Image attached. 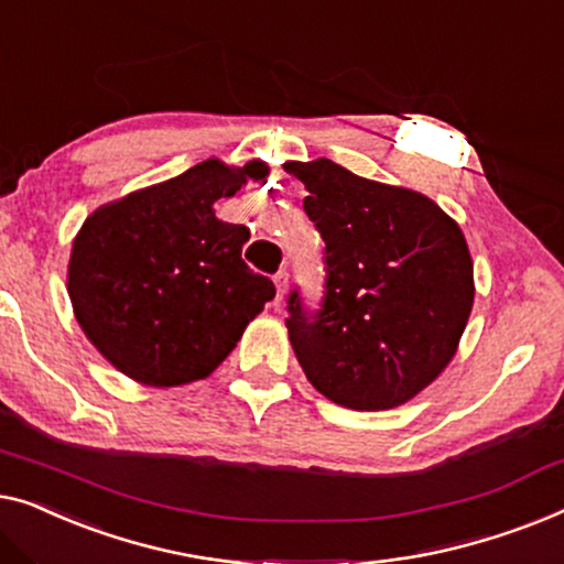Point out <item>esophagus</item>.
Here are the masks:
<instances>
[{"label":"esophagus","instance_id":"esophagus-1","mask_svg":"<svg viewBox=\"0 0 564 564\" xmlns=\"http://www.w3.org/2000/svg\"><path fill=\"white\" fill-rule=\"evenodd\" d=\"M273 283H275V289H279V299H281L283 293H285V289H289V271H285V268H281V271L273 275Z\"/></svg>","mask_w":564,"mask_h":564}]
</instances>
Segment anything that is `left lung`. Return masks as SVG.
<instances>
[{"instance_id":"obj_1","label":"left lung","mask_w":564,"mask_h":564,"mask_svg":"<svg viewBox=\"0 0 564 564\" xmlns=\"http://www.w3.org/2000/svg\"><path fill=\"white\" fill-rule=\"evenodd\" d=\"M324 248V296H289V339L308 383L339 406L383 411L414 399L457 352L475 285L463 229L411 188L319 158L285 163Z\"/></svg>"}]
</instances>
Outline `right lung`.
Wrapping results in <instances>:
<instances>
[{"instance_id": "obj_1", "label": "right lung", "mask_w": 564, "mask_h": 564, "mask_svg": "<svg viewBox=\"0 0 564 564\" xmlns=\"http://www.w3.org/2000/svg\"><path fill=\"white\" fill-rule=\"evenodd\" d=\"M265 173L260 161L227 169L212 158L99 206L78 229L70 304L84 335L127 378L158 388L206 378L275 296L273 281L242 260L250 229L212 209Z\"/></svg>"}]
</instances>
